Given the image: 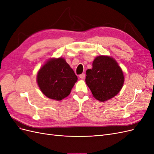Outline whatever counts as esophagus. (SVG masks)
<instances>
[{"label":"esophagus","instance_id":"34e87169","mask_svg":"<svg viewBox=\"0 0 154 154\" xmlns=\"http://www.w3.org/2000/svg\"><path fill=\"white\" fill-rule=\"evenodd\" d=\"M85 73H82V74H81L80 75V78H82V79H84L85 78Z\"/></svg>","mask_w":154,"mask_h":154}]
</instances>
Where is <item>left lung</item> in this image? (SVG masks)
<instances>
[{"label": "left lung", "instance_id": "obj_1", "mask_svg": "<svg viewBox=\"0 0 154 154\" xmlns=\"http://www.w3.org/2000/svg\"><path fill=\"white\" fill-rule=\"evenodd\" d=\"M85 82L92 95L100 101L111 99L118 94L124 83L122 69L116 60L107 56H99L86 71Z\"/></svg>", "mask_w": 154, "mask_h": 154}]
</instances>
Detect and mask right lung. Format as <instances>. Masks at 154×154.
<instances>
[{"mask_svg":"<svg viewBox=\"0 0 154 154\" xmlns=\"http://www.w3.org/2000/svg\"><path fill=\"white\" fill-rule=\"evenodd\" d=\"M77 80L73 70L62 58L49 60L37 74L41 91L49 98L57 101L69 95Z\"/></svg>","mask_w":154,"mask_h":154,"instance_id":"add662e5","label":"right lung"}]
</instances>
